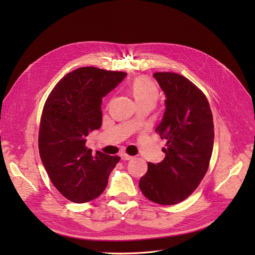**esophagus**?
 I'll return each mask as SVG.
<instances>
[{"mask_svg":"<svg viewBox=\"0 0 255 255\" xmlns=\"http://www.w3.org/2000/svg\"><path fill=\"white\" fill-rule=\"evenodd\" d=\"M121 158L122 159H125V160H129V159H132L133 158V156H130V155H128V154H127V153H121Z\"/></svg>","mask_w":255,"mask_h":255,"instance_id":"obj_1","label":"esophagus"}]
</instances>
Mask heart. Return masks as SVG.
<instances>
[{
  "instance_id": "heart-1",
  "label": "heart",
  "mask_w": 255,
  "mask_h": 255,
  "mask_svg": "<svg viewBox=\"0 0 255 255\" xmlns=\"http://www.w3.org/2000/svg\"><path fill=\"white\" fill-rule=\"evenodd\" d=\"M134 98L138 104L140 103H153L155 104L158 99V89L156 85L145 76H137L134 79L132 85Z\"/></svg>"
}]
</instances>
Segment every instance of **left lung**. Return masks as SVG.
Returning a JSON list of instances; mask_svg holds the SVG:
<instances>
[{"mask_svg": "<svg viewBox=\"0 0 255 255\" xmlns=\"http://www.w3.org/2000/svg\"><path fill=\"white\" fill-rule=\"evenodd\" d=\"M154 78L166 95L164 118L155 128L167 140L165 158L156 165L148 163L139 188L150 201L173 205L197 189L210 166L213 114L202 90L185 76L156 72Z\"/></svg>", "mask_w": 255, "mask_h": 255, "instance_id": "8db88e82", "label": "left lung"}]
</instances>
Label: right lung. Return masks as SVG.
<instances>
[{
  "label": "right lung",
  "instance_id": "add662e5",
  "mask_svg": "<svg viewBox=\"0 0 255 255\" xmlns=\"http://www.w3.org/2000/svg\"><path fill=\"white\" fill-rule=\"evenodd\" d=\"M121 71L82 67L66 74L44 103L38 148L56 189L74 203L98 198L120 157L86 146V137L102 125V98L126 78Z\"/></svg>",
  "mask_w": 255,
  "mask_h": 255
}]
</instances>
